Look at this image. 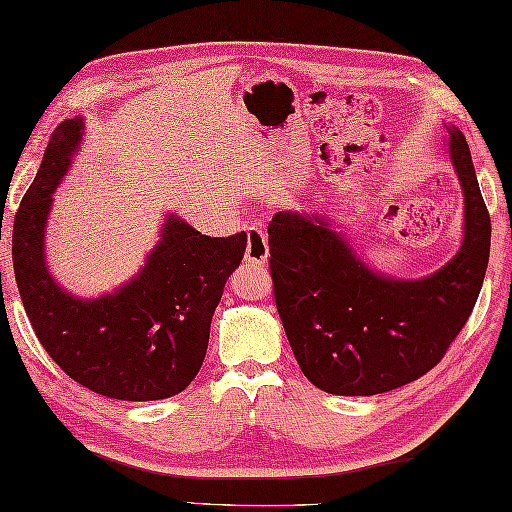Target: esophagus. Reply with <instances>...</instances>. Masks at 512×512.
I'll return each mask as SVG.
<instances>
[{
    "label": "esophagus",
    "instance_id": "obj_1",
    "mask_svg": "<svg viewBox=\"0 0 512 512\" xmlns=\"http://www.w3.org/2000/svg\"><path fill=\"white\" fill-rule=\"evenodd\" d=\"M248 242H246V259L253 264H266L268 259V239L262 226H248Z\"/></svg>",
    "mask_w": 512,
    "mask_h": 512
}]
</instances>
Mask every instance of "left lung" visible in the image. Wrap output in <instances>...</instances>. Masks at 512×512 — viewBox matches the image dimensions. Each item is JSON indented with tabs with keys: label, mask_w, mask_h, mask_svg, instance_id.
Listing matches in <instances>:
<instances>
[{
	"label": "left lung",
	"mask_w": 512,
	"mask_h": 512,
	"mask_svg": "<svg viewBox=\"0 0 512 512\" xmlns=\"http://www.w3.org/2000/svg\"><path fill=\"white\" fill-rule=\"evenodd\" d=\"M464 190V242L424 279L375 273L328 219L282 210L268 224L277 313L302 373L333 395H379L426 375L473 313L490 255V215L466 137L448 128Z\"/></svg>",
	"instance_id": "obj_1"
}]
</instances>
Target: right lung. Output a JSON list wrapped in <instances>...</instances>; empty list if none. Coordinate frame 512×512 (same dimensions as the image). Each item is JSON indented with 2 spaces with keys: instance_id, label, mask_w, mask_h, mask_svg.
I'll return each mask as SVG.
<instances>
[{
  "instance_id": "obj_1",
  "label": "right lung",
  "mask_w": 512,
  "mask_h": 512,
  "mask_svg": "<svg viewBox=\"0 0 512 512\" xmlns=\"http://www.w3.org/2000/svg\"><path fill=\"white\" fill-rule=\"evenodd\" d=\"M82 119H66L46 146L13 224V268L35 335L64 373L104 397L166 399L204 364L224 284L246 250V233L208 237L168 215L144 268L97 299L66 293L46 268L44 233L55 188L82 142Z\"/></svg>"
}]
</instances>
